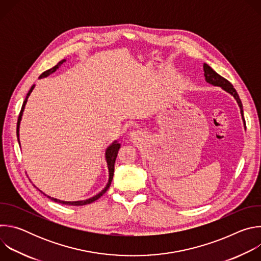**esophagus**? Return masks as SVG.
Returning <instances> with one entry per match:
<instances>
[{"instance_id": "34e87169", "label": "esophagus", "mask_w": 261, "mask_h": 261, "mask_svg": "<svg viewBox=\"0 0 261 261\" xmlns=\"http://www.w3.org/2000/svg\"><path fill=\"white\" fill-rule=\"evenodd\" d=\"M142 136V133L140 132V131H138V130H134L133 132H131V134H130V137H131V139H133V140H139V138Z\"/></svg>"}]
</instances>
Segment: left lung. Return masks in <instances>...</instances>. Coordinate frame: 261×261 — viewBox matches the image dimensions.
Listing matches in <instances>:
<instances>
[{
    "mask_svg": "<svg viewBox=\"0 0 261 261\" xmlns=\"http://www.w3.org/2000/svg\"><path fill=\"white\" fill-rule=\"evenodd\" d=\"M203 71H204V77H205V81L206 83L213 85V86H217V87H221L223 90L226 91L227 93H229L230 95H232L234 97V99L237 100L239 106H240V109H241V115L243 117V121H244V124H245V128H246V122H245V119H244V110H243V104H242V101L239 97V94L238 92L236 91V89L233 88V86L227 81L225 80L224 77H222L221 75H219V74L214 70L212 69L207 64H203Z\"/></svg>",
    "mask_w": 261,
    "mask_h": 261,
    "instance_id": "obj_1",
    "label": "left lung"
}]
</instances>
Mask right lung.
I'll use <instances>...</instances> for the list:
<instances>
[{"instance_id":"1","label":"right lung","mask_w":261,"mask_h":261,"mask_svg":"<svg viewBox=\"0 0 261 261\" xmlns=\"http://www.w3.org/2000/svg\"><path fill=\"white\" fill-rule=\"evenodd\" d=\"M65 62V60H63V61H61V62H59L55 67H53V68H50V69H48V70H46L45 72H43L41 75H40V79L41 77H45V76H47V75H49V74H51L53 72H55L63 63ZM34 87L35 86H32V88H31V90L29 91V93L27 94V97H25V99H24V101H23V104H22V106H21V110H20V114H19V117H18V120H17V128H16V134H17V139H18V143H19V138H18V136H19V124H20V120H21V116H22V111H23V109H24V106H25V103H27V100H28V98H29V96H30V94H31V92L33 91V89H34ZM120 143H118V141L116 140L115 142H113L111 143L108 147H107V150H106V153H105V158H106V161H107V166H108V171H109V179H108V182H107V185H106V187L99 193V194H97V195H95L94 197H91V198H89V199H87V200H81V201H63V200H60V199H57V198H53V197H50V196H47V195H45V196H47L49 199H51V200H54V201H56V202H59V203H63V204H68V205H86V204H89V203H92V202H94L95 200H97L98 198H100L107 190H108V188H109V186H110V184H111V180H113V177H114V171H115V162H116V158H117V155H118V151H119V148H120Z\"/></svg>"}]
</instances>
